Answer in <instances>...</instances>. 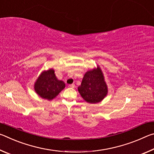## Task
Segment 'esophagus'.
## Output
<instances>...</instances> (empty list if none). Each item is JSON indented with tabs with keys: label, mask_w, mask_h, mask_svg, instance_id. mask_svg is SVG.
<instances>
[{
	"label": "esophagus",
	"mask_w": 154,
	"mask_h": 154,
	"mask_svg": "<svg viewBox=\"0 0 154 154\" xmlns=\"http://www.w3.org/2000/svg\"><path fill=\"white\" fill-rule=\"evenodd\" d=\"M69 87L71 88H74L75 87V84H71V85H69Z\"/></svg>",
	"instance_id": "34e87169"
}]
</instances>
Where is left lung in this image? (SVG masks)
<instances>
[{
  "label": "left lung",
  "instance_id": "left-lung-1",
  "mask_svg": "<svg viewBox=\"0 0 154 154\" xmlns=\"http://www.w3.org/2000/svg\"><path fill=\"white\" fill-rule=\"evenodd\" d=\"M78 91L88 103L96 104L102 101L108 93L102 70L99 66L85 72Z\"/></svg>",
  "mask_w": 154,
  "mask_h": 154
}]
</instances>
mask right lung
<instances>
[{"label":"right lung","mask_w":154,"mask_h":154,"mask_svg":"<svg viewBox=\"0 0 154 154\" xmlns=\"http://www.w3.org/2000/svg\"><path fill=\"white\" fill-rule=\"evenodd\" d=\"M64 88L65 83L57 79L54 70L52 69L41 72L34 85L36 93L40 97L48 100L56 97Z\"/></svg>","instance_id":"right-lung-1"}]
</instances>
